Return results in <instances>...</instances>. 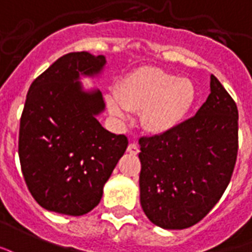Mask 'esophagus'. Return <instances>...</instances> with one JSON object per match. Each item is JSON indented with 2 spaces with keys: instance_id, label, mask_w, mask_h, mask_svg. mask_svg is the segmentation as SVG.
Returning a JSON list of instances; mask_svg holds the SVG:
<instances>
[{
  "instance_id": "obj_1",
  "label": "esophagus",
  "mask_w": 252,
  "mask_h": 252,
  "mask_svg": "<svg viewBox=\"0 0 252 252\" xmlns=\"http://www.w3.org/2000/svg\"><path fill=\"white\" fill-rule=\"evenodd\" d=\"M127 152L130 154H134V156H135V154H138L139 149H138V146H137V145H135V144H130L127 146Z\"/></svg>"
}]
</instances>
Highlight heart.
Segmentation results:
<instances>
[{"instance_id":"heart-1","label":"heart","mask_w":252,"mask_h":252,"mask_svg":"<svg viewBox=\"0 0 252 252\" xmlns=\"http://www.w3.org/2000/svg\"><path fill=\"white\" fill-rule=\"evenodd\" d=\"M196 100V88L185 78L158 68H141L125 76L115 93L106 96L107 107L121 121L130 110L141 113V124L152 134H165L183 124Z\"/></svg>"}]
</instances>
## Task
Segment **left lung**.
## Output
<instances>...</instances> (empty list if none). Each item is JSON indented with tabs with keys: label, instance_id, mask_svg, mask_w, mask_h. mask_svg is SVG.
<instances>
[{
	"label": "left lung",
	"instance_id": "8db88e82",
	"mask_svg": "<svg viewBox=\"0 0 252 252\" xmlns=\"http://www.w3.org/2000/svg\"><path fill=\"white\" fill-rule=\"evenodd\" d=\"M194 117L168 133L139 138L141 205L165 229L205 218L228 187L238 156V107L214 75Z\"/></svg>",
	"mask_w": 252,
	"mask_h": 252
}]
</instances>
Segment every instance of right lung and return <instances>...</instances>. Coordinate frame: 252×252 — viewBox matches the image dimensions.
Returning <instances> with one entry per match:
<instances>
[{"instance_id": "right-lung-1", "label": "right lung", "mask_w": 252, "mask_h": 252, "mask_svg": "<svg viewBox=\"0 0 252 252\" xmlns=\"http://www.w3.org/2000/svg\"><path fill=\"white\" fill-rule=\"evenodd\" d=\"M103 55L71 52L58 59L27 94L20 121L18 157L29 192L43 208L82 216L99 204L103 187L127 148L96 119L104 111L99 90L80 76H98Z\"/></svg>"}]
</instances>
